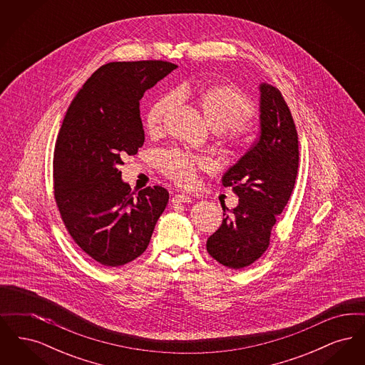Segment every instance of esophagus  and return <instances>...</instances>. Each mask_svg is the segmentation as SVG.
<instances>
[{"mask_svg":"<svg viewBox=\"0 0 365 365\" xmlns=\"http://www.w3.org/2000/svg\"><path fill=\"white\" fill-rule=\"evenodd\" d=\"M180 202H191L190 195H187V194H175L173 197V204H180Z\"/></svg>","mask_w":365,"mask_h":365,"instance_id":"34e87169","label":"esophagus"}]
</instances>
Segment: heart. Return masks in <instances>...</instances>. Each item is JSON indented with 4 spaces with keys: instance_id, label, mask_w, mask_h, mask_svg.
I'll list each match as a JSON object with an SVG mask.
<instances>
[{
    "instance_id": "b5f03b06",
    "label": "heart",
    "mask_w": 365,
    "mask_h": 365,
    "mask_svg": "<svg viewBox=\"0 0 365 365\" xmlns=\"http://www.w3.org/2000/svg\"><path fill=\"white\" fill-rule=\"evenodd\" d=\"M190 94L189 85H183L178 90L179 98ZM195 101L209 127L216 133H223L222 145L227 155L235 156L243 143L242 125L256 115L252 100L238 87L219 83L201 90ZM174 103V94H165L150 104L145 115V125L149 133L155 134L160 131L164 118ZM157 164L161 173L178 185H190L195 180L197 170L205 167L207 161L202 157L189 155L179 149H168L158 155Z\"/></svg>"
}]
</instances>
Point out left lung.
Instances as JSON below:
<instances>
[{
  "mask_svg": "<svg viewBox=\"0 0 365 365\" xmlns=\"http://www.w3.org/2000/svg\"><path fill=\"white\" fill-rule=\"evenodd\" d=\"M298 160L292 112L277 87L261 83L260 137L223 175V185L232 187L240 204L209 237L207 250L212 259L241 269L265 253L277 215L283 212L294 189Z\"/></svg>",
  "mask_w": 365,
  "mask_h": 365,
  "instance_id": "1",
  "label": "left lung"
}]
</instances>
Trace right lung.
<instances>
[{"label":"right lung","mask_w":365,"mask_h":365,"mask_svg":"<svg viewBox=\"0 0 365 365\" xmlns=\"http://www.w3.org/2000/svg\"><path fill=\"white\" fill-rule=\"evenodd\" d=\"M178 68L161 60L109 63L72 100L56 139L54 200L72 240L93 260L120 267L148 247L170 194H135L122 180L123 158L145 142L143 93Z\"/></svg>","instance_id":"1"}]
</instances>
